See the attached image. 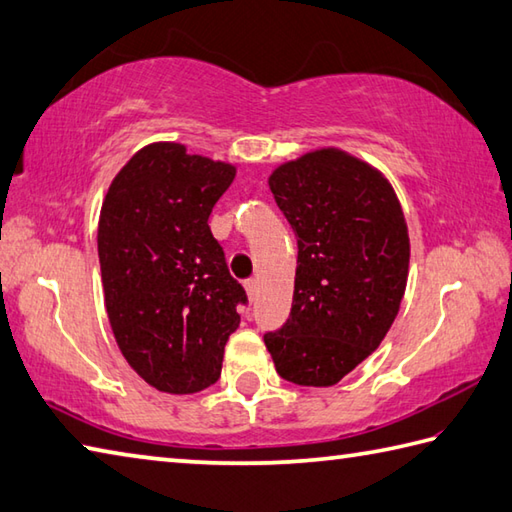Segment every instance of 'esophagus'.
Listing matches in <instances>:
<instances>
[{"label":"esophagus","mask_w":512,"mask_h":512,"mask_svg":"<svg viewBox=\"0 0 512 512\" xmlns=\"http://www.w3.org/2000/svg\"><path fill=\"white\" fill-rule=\"evenodd\" d=\"M244 288H246V295H248V299H250V302H253V299L257 297V279H246V282H244Z\"/></svg>","instance_id":"34e87169"}]
</instances>
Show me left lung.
Masks as SVG:
<instances>
[{"label": "left lung", "mask_w": 512, "mask_h": 512, "mask_svg": "<svg viewBox=\"0 0 512 512\" xmlns=\"http://www.w3.org/2000/svg\"><path fill=\"white\" fill-rule=\"evenodd\" d=\"M297 237L293 308L266 333L279 377L335 386L384 342L402 306L410 239L382 170L342 148H317L268 177Z\"/></svg>", "instance_id": "8db88e82"}]
</instances>
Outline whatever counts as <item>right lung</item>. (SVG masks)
Segmentation results:
<instances>
[{"label":"right lung","mask_w":512,"mask_h":512,"mask_svg":"<svg viewBox=\"0 0 512 512\" xmlns=\"http://www.w3.org/2000/svg\"><path fill=\"white\" fill-rule=\"evenodd\" d=\"M237 168L153 142L128 159L97 226L104 304L130 368L162 393L193 395L222 373L246 293L208 215Z\"/></svg>","instance_id":"add662e5"}]
</instances>
